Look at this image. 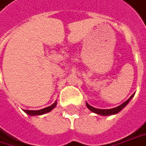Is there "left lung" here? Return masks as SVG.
Instances as JSON below:
<instances>
[{"instance_id":"left-lung-1","label":"left lung","mask_w":146,"mask_h":146,"mask_svg":"<svg viewBox=\"0 0 146 146\" xmlns=\"http://www.w3.org/2000/svg\"><path fill=\"white\" fill-rule=\"evenodd\" d=\"M134 94L133 95L128 98V100L126 102H124L123 104H121L120 106H118L117 108H111V109H97V108H94L93 107H91L90 105H89L88 103H86V107L92 111L94 113L98 114V115H114V114H117L119 111H120L122 109H123L127 104L128 103V102L131 100V98H133Z\"/></svg>"}]
</instances>
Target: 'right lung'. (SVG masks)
<instances>
[{
  "label": "right lung",
  "mask_w": 146,
  "mask_h": 146,
  "mask_svg": "<svg viewBox=\"0 0 146 146\" xmlns=\"http://www.w3.org/2000/svg\"><path fill=\"white\" fill-rule=\"evenodd\" d=\"M56 106V102H55L52 105L49 106L48 108H43L41 110H38V111H31V110H23V111L30 115H43V114L48 113L49 111H51L53 108H55Z\"/></svg>",
  "instance_id": "obj_1"
}]
</instances>
